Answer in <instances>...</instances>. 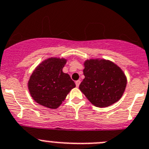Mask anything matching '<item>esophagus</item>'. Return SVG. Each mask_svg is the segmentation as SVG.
I'll use <instances>...</instances> for the list:
<instances>
[{
  "label": "esophagus",
  "mask_w": 149,
  "mask_h": 149,
  "mask_svg": "<svg viewBox=\"0 0 149 149\" xmlns=\"http://www.w3.org/2000/svg\"><path fill=\"white\" fill-rule=\"evenodd\" d=\"M80 82H81V81H80V80H77V81H76V87H79V86Z\"/></svg>",
  "instance_id": "obj_1"
}]
</instances>
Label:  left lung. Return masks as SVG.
I'll return each instance as SVG.
<instances>
[{"label": "left lung", "mask_w": 149, "mask_h": 149, "mask_svg": "<svg viewBox=\"0 0 149 149\" xmlns=\"http://www.w3.org/2000/svg\"><path fill=\"white\" fill-rule=\"evenodd\" d=\"M84 66V79L79 89L93 105L106 108L121 99L127 78L120 67L104 58L87 59Z\"/></svg>", "instance_id": "left-lung-1"}]
</instances>
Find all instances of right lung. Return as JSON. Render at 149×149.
<instances>
[{"label":"right lung","mask_w":149,"mask_h":149,"mask_svg":"<svg viewBox=\"0 0 149 149\" xmlns=\"http://www.w3.org/2000/svg\"><path fill=\"white\" fill-rule=\"evenodd\" d=\"M67 63L64 58L51 57L40 63L29 77L28 89L38 104L56 109L76 87L74 81L62 69Z\"/></svg>","instance_id":"obj_1"}]
</instances>
